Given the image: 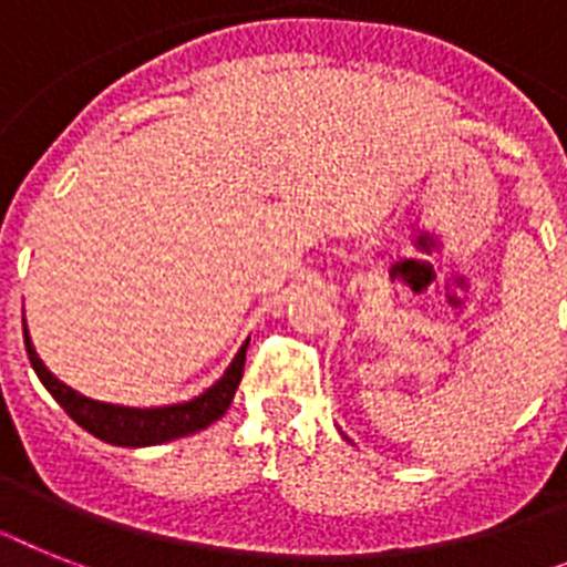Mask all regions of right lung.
<instances>
[{
	"instance_id": "right-lung-1",
	"label": "right lung",
	"mask_w": 567,
	"mask_h": 567,
	"mask_svg": "<svg viewBox=\"0 0 567 567\" xmlns=\"http://www.w3.org/2000/svg\"><path fill=\"white\" fill-rule=\"evenodd\" d=\"M22 334H25V351L33 372L42 380V386L49 389L51 398L69 412L71 421L80 423L85 432H92L94 437L114 446H155L166 444V441H175V437H187L198 430H207L213 421L225 415L233 394L239 389L241 372H245V351L247 342H250L247 340L236 351V357H233V363L225 369V374L207 392L198 394V398L184 403H169V406L141 409L92 401V398H85V394L65 386L63 380L51 374L49 365L42 363L37 349H33L25 317H22Z\"/></svg>"
}]
</instances>
